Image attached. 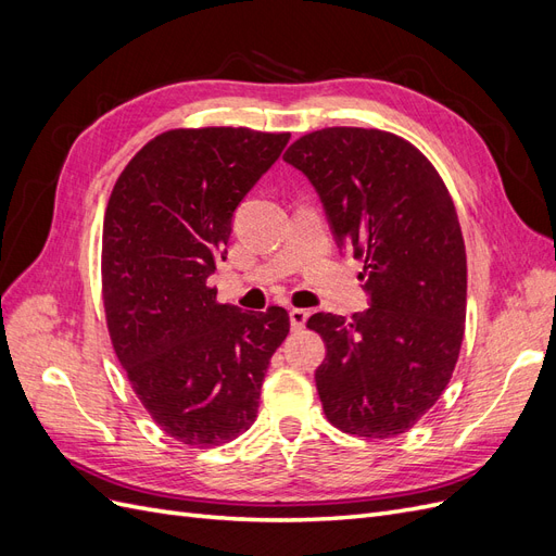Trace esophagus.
Instances as JSON below:
<instances>
[{"label":"esophagus","mask_w":556,"mask_h":556,"mask_svg":"<svg viewBox=\"0 0 556 556\" xmlns=\"http://www.w3.org/2000/svg\"><path fill=\"white\" fill-rule=\"evenodd\" d=\"M306 319H308V311L304 308H292L290 311V325H292V331H301L306 327Z\"/></svg>","instance_id":"esophagus-1"}]
</instances>
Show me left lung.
Here are the masks:
<instances>
[{
    "label": "left lung",
    "mask_w": 556,
    "mask_h": 556,
    "mask_svg": "<svg viewBox=\"0 0 556 556\" xmlns=\"http://www.w3.org/2000/svg\"><path fill=\"white\" fill-rule=\"evenodd\" d=\"M323 201L339 248L364 262L368 308L315 313L329 422L364 439L408 431L447 387L466 319V248L439 172L396 134L327 127L282 157Z\"/></svg>",
    "instance_id": "8db88e82"
}]
</instances>
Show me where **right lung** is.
I'll list each match as a JSON object with an SVG mask.
<instances>
[{
  "mask_svg": "<svg viewBox=\"0 0 556 556\" xmlns=\"http://www.w3.org/2000/svg\"><path fill=\"white\" fill-rule=\"evenodd\" d=\"M288 141L248 127L164 131L111 192L102 292L113 350L143 408L185 445H223L252 427L290 333L285 308L243 313L206 282L227 260L233 211Z\"/></svg>",
  "mask_w": 556,
  "mask_h": 556,
  "instance_id": "1",
  "label": "right lung"
}]
</instances>
